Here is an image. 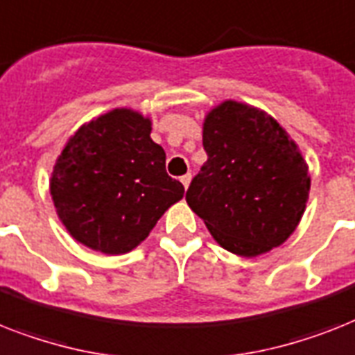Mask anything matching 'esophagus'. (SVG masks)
I'll list each match as a JSON object with an SVG mask.
<instances>
[{
    "label": "esophagus",
    "mask_w": 355,
    "mask_h": 355,
    "mask_svg": "<svg viewBox=\"0 0 355 355\" xmlns=\"http://www.w3.org/2000/svg\"><path fill=\"white\" fill-rule=\"evenodd\" d=\"M180 182L184 184V187H189V184H191V175H189V173H187V175H184L182 178H180Z\"/></svg>",
    "instance_id": "esophagus-1"
}]
</instances>
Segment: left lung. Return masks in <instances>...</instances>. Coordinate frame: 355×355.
<instances>
[{"label":"left lung","mask_w":355,"mask_h":355,"mask_svg":"<svg viewBox=\"0 0 355 355\" xmlns=\"http://www.w3.org/2000/svg\"><path fill=\"white\" fill-rule=\"evenodd\" d=\"M207 160L186 193L211 237L239 257H259L297 230L310 171L297 142L266 111L224 100L206 112Z\"/></svg>","instance_id":"8db88e82"}]
</instances>
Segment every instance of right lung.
Segmentation results:
<instances>
[{"mask_svg": "<svg viewBox=\"0 0 355 355\" xmlns=\"http://www.w3.org/2000/svg\"><path fill=\"white\" fill-rule=\"evenodd\" d=\"M151 118L116 107L67 138L49 180L69 235L105 255L142 244L158 218L184 197L166 173V151L151 140Z\"/></svg>", "mask_w": 355, "mask_h": 355, "instance_id": "obj_1", "label": "right lung"}]
</instances>
